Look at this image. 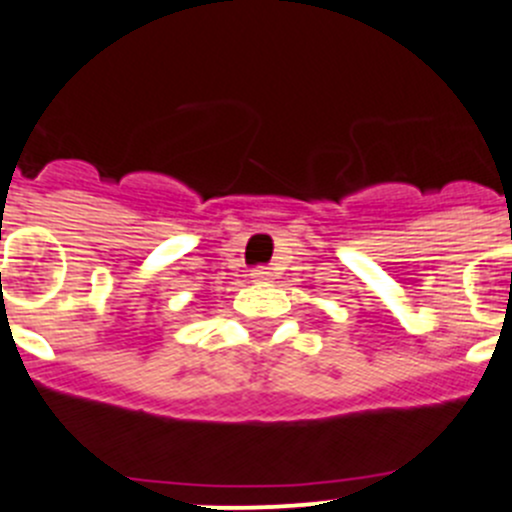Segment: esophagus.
Instances as JSON below:
<instances>
[{
	"instance_id": "1",
	"label": "esophagus",
	"mask_w": 512,
	"mask_h": 512,
	"mask_svg": "<svg viewBox=\"0 0 512 512\" xmlns=\"http://www.w3.org/2000/svg\"><path fill=\"white\" fill-rule=\"evenodd\" d=\"M251 279L253 281H269V279H274V271H271L269 266H256V269L251 271Z\"/></svg>"
}]
</instances>
